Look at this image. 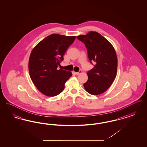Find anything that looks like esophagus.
<instances>
[{
  "label": "esophagus",
  "instance_id": "1",
  "mask_svg": "<svg viewBox=\"0 0 147 147\" xmlns=\"http://www.w3.org/2000/svg\"><path fill=\"white\" fill-rule=\"evenodd\" d=\"M80 73H82V70H79V71L76 72V74H77V75H79V74H80Z\"/></svg>",
  "mask_w": 147,
  "mask_h": 147
}]
</instances>
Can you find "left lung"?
<instances>
[{"label": "left lung", "mask_w": 147, "mask_h": 147, "mask_svg": "<svg viewBox=\"0 0 147 147\" xmlns=\"http://www.w3.org/2000/svg\"><path fill=\"white\" fill-rule=\"evenodd\" d=\"M77 38L84 43L90 63L94 67L87 73L88 79L84 84L85 90L92 95H99L111 86L117 69V58L110 42L97 32L91 31Z\"/></svg>", "instance_id": "8db88e82"}]
</instances>
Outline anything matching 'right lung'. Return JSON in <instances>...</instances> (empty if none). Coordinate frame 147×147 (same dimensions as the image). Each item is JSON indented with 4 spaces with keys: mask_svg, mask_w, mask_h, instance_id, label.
I'll return each instance as SVG.
<instances>
[{
    "mask_svg": "<svg viewBox=\"0 0 147 147\" xmlns=\"http://www.w3.org/2000/svg\"><path fill=\"white\" fill-rule=\"evenodd\" d=\"M76 38V36L52 34L39 42L32 51L28 62L29 74L43 94L55 96L63 91L64 84L72 73L57 68Z\"/></svg>",
    "mask_w": 147,
    "mask_h": 147,
    "instance_id": "add662e5",
    "label": "right lung"
}]
</instances>
